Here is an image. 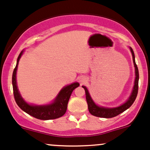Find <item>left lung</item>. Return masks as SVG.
<instances>
[{"instance_id":"8db88e82","label":"left lung","mask_w":150,"mask_h":150,"mask_svg":"<svg viewBox=\"0 0 150 150\" xmlns=\"http://www.w3.org/2000/svg\"><path fill=\"white\" fill-rule=\"evenodd\" d=\"M130 52H131L132 57H133V65L135 67V81H134V86H133V90L127 98L123 104L120 105V106H117V107H113V108H108V107H103V106H100L96 104L93 100L92 99L91 96H90V93H89L88 90L85 86H82L83 88L85 90L86 94V100H87V105H88V110L90 113L92 115L96 117H103V118H112L114 117H116L119 115L120 114L122 113L127 110L128 108L131 106L133 102L135 101L136 98V96L138 94V89H139V70H138V67L136 64V61H135V54L133 52V50L131 47H130Z\"/></svg>"}]
</instances>
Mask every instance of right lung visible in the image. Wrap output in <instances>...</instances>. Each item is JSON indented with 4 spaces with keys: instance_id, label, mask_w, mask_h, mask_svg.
I'll use <instances>...</instances> for the list:
<instances>
[{
    "instance_id": "1",
    "label": "right lung",
    "mask_w": 150,
    "mask_h": 150,
    "mask_svg": "<svg viewBox=\"0 0 150 150\" xmlns=\"http://www.w3.org/2000/svg\"><path fill=\"white\" fill-rule=\"evenodd\" d=\"M23 52H24V50H23L19 54L17 60V65L12 74L13 92H14V99L17 104L22 110L37 119L48 120L57 119L63 116L67 110L68 103H69L71 95L73 90L79 86V84L78 82H74L69 85L65 86L59 92L54 100L51 103L46 105L29 104L21 96L17 84V67H18L19 61Z\"/></svg>"
}]
</instances>
